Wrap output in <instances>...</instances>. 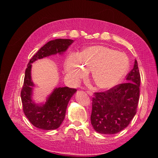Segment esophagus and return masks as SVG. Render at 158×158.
<instances>
[{"label": "esophagus", "instance_id": "obj_1", "mask_svg": "<svg viewBox=\"0 0 158 158\" xmlns=\"http://www.w3.org/2000/svg\"><path fill=\"white\" fill-rule=\"evenodd\" d=\"M87 93H88V94H89V95H90V96L93 95V92L90 91V90H87Z\"/></svg>", "mask_w": 158, "mask_h": 158}]
</instances>
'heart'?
Returning <instances> with one entry per match:
<instances>
[{
  "mask_svg": "<svg viewBox=\"0 0 158 158\" xmlns=\"http://www.w3.org/2000/svg\"><path fill=\"white\" fill-rule=\"evenodd\" d=\"M128 68L129 59L124 53L102 45L85 48L79 55L72 53L65 61V70L74 81L79 82L87 71H92L93 81L101 89L119 84Z\"/></svg>",
  "mask_w": 158,
  "mask_h": 158,
  "instance_id": "b5f03b06",
  "label": "heart"
}]
</instances>
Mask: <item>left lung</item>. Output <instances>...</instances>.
Instances as JSON below:
<instances>
[{"label":"left lung","mask_w":158,"mask_h":158,"mask_svg":"<svg viewBox=\"0 0 158 158\" xmlns=\"http://www.w3.org/2000/svg\"><path fill=\"white\" fill-rule=\"evenodd\" d=\"M126 80L127 82L115 85L106 91L94 93L90 122L96 132L105 135L121 132L135 116L141 81L136 60Z\"/></svg>","instance_id":"left-lung-1"}]
</instances>
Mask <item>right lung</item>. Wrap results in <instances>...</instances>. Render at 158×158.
<instances>
[{"label": "right lung", "mask_w": 158, "mask_h": 158, "mask_svg": "<svg viewBox=\"0 0 158 158\" xmlns=\"http://www.w3.org/2000/svg\"><path fill=\"white\" fill-rule=\"evenodd\" d=\"M74 40L69 39H56L51 40L38 50L31 58L25 71L24 81L21 91L23 111L28 121L35 127L50 130L60 127L64 118L68 102L75 89L69 87L56 88L48 98L43 105H37L31 100L33 83L31 81V63L37 59L65 52Z\"/></svg>", "instance_id": "right-lung-1"}]
</instances>
